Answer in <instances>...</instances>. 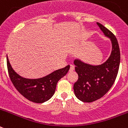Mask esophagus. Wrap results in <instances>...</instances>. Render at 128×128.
<instances>
[{
	"label": "esophagus",
	"mask_w": 128,
	"mask_h": 128,
	"mask_svg": "<svg viewBox=\"0 0 128 128\" xmlns=\"http://www.w3.org/2000/svg\"><path fill=\"white\" fill-rule=\"evenodd\" d=\"M75 68V66L74 65H70V71H73Z\"/></svg>",
	"instance_id": "1"
}]
</instances>
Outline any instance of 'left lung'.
Wrapping results in <instances>:
<instances>
[{"label":"left lung","instance_id":"8db88e82","mask_svg":"<svg viewBox=\"0 0 128 128\" xmlns=\"http://www.w3.org/2000/svg\"><path fill=\"white\" fill-rule=\"evenodd\" d=\"M106 36L110 38L112 50L107 61L99 65H91L80 60L74 62L78 80L74 84L78 99L84 102H91L104 96L115 82L120 61L118 42L115 35L102 24L97 22Z\"/></svg>","mask_w":128,"mask_h":128}]
</instances>
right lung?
<instances>
[{
	"mask_svg": "<svg viewBox=\"0 0 128 128\" xmlns=\"http://www.w3.org/2000/svg\"><path fill=\"white\" fill-rule=\"evenodd\" d=\"M7 66L10 80L16 89L25 98L36 103L46 102L52 97L57 82L66 75L70 68V65H67L44 78L31 80L22 78L16 74L10 65L8 56Z\"/></svg>",
	"mask_w": 128,
	"mask_h": 128,
	"instance_id": "add662e5",
	"label": "right lung"
}]
</instances>
